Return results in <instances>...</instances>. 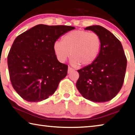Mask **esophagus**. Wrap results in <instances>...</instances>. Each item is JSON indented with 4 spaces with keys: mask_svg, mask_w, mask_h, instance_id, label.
I'll return each instance as SVG.
<instances>
[{
    "mask_svg": "<svg viewBox=\"0 0 135 135\" xmlns=\"http://www.w3.org/2000/svg\"><path fill=\"white\" fill-rule=\"evenodd\" d=\"M74 71V69H73L72 68H71V67H68V74H69V73H70L71 72H72V71Z\"/></svg>",
    "mask_w": 135,
    "mask_h": 135,
    "instance_id": "1",
    "label": "esophagus"
}]
</instances>
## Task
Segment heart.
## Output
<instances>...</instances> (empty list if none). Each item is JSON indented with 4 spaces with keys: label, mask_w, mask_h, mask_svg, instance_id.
I'll use <instances>...</instances> for the list:
<instances>
[{
    "label": "heart",
    "mask_w": 135,
    "mask_h": 135,
    "mask_svg": "<svg viewBox=\"0 0 135 135\" xmlns=\"http://www.w3.org/2000/svg\"><path fill=\"white\" fill-rule=\"evenodd\" d=\"M101 40L95 32L77 30L68 33L54 44V51L60 62H65L71 56V64L74 67L89 65L99 55Z\"/></svg>",
    "instance_id": "1"
}]
</instances>
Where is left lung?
Returning <instances> with one entry per match:
<instances>
[{
	"mask_svg": "<svg viewBox=\"0 0 135 135\" xmlns=\"http://www.w3.org/2000/svg\"><path fill=\"white\" fill-rule=\"evenodd\" d=\"M84 29L99 35L101 40L99 55L94 62L78 70L76 87L85 99L94 102L110 101L123 84L127 60L122 44L112 32L100 25Z\"/></svg>",
	"mask_w": 135,
	"mask_h": 135,
	"instance_id": "8db88e82",
	"label": "left lung"
}]
</instances>
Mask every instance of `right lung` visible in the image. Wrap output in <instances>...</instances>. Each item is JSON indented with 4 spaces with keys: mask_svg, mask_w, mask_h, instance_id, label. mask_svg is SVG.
I'll return each instance as SVG.
<instances>
[{
    "mask_svg": "<svg viewBox=\"0 0 135 135\" xmlns=\"http://www.w3.org/2000/svg\"><path fill=\"white\" fill-rule=\"evenodd\" d=\"M65 25H36L17 36L8 57L10 79L15 90L29 102L48 99L67 75L68 66L61 63L54 44L74 29Z\"/></svg>",
    "mask_w": 135,
    "mask_h": 135,
    "instance_id": "obj_1",
    "label": "right lung"
}]
</instances>
